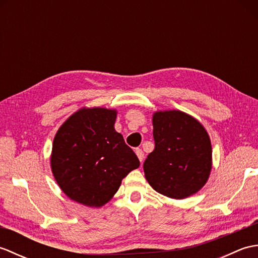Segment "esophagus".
I'll return each mask as SVG.
<instances>
[{
	"label": "esophagus",
	"instance_id": "34e87169",
	"mask_svg": "<svg viewBox=\"0 0 258 258\" xmlns=\"http://www.w3.org/2000/svg\"><path fill=\"white\" fill-rule=\"evenodd\" d=\"M135 153H136V155H138L140 162H141V163L143 162V160H144V152L142 151L141 149H136V150H135Z\"/></svg>",
	"mask_w": 258,
	"mask_h": 258
}]
</instances>
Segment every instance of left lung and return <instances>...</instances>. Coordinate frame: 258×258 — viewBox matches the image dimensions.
I'll return each mask as SVG.
<instances>
[{
  "mask_svg": "<svg viewBox=\"0 0 258 258\" xmlns=\"http://www.w3.org/2000/svg\"><path fill=\"white\" fill-rule=\"evenodd\" d=\"M153 127L155 147L143 164L147 182L171 199L195 194L212 168V145L205 128L180 111L156 112Z\"/></svg>",
  "mask_w": 258,
  "mask_h": 258,
  "instance_id": "1",
  "label": "left lung"
}]
</instances>
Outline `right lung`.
<instances>
[{
  "label": "right lung",
  "instance_id": "obj_1",
  "mask_svg": "<svg viewBox=\"0 0 258 258\" xmlns=\"http://www.w3.org/2000/svg\"><path fill=\"white\" fill-rule=\"evenodd\" d=\"M115 118L112 109L83 108L57 131L52 172L71 200L100 207L116 193L126 175L140 166L138 156L115 131Z\"/></svg>",
  "mask_w": 258,
  "mask_h": 258
}]
</instances>
